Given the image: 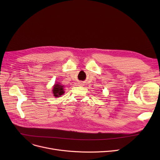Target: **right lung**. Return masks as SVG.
<instances>
[{"instance_id": "obj_1", "label": "right lung", "mask_w": 160, "mask_h": 160, "mask_svg": "<svg viewBox=\"0 0 160 160\" xmlns=\"http://www.w3.org/2000/svg\"><path fill=\"white\" fill-rule=\"evenodd\" d=\"M63 86H61L60 84H55L53 88V94L54 97H59L60 95H63L64 93L63 91Z\"/></svg>"}]
</instances>
